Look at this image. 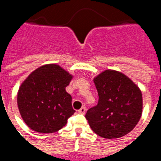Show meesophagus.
Masks as SVG:
<instances>
[{"mask_svg":"<svg viewBox=\"0 0 161 161\" xmlns=\"http://www.w3.org/2000/svg\"><path fill=\"white\" fill-rule=\"evenodd\" d=\"M85 112H86V108H85V107H82V108L78 110V113H79V114H83V115L85 114Z\"/></svg>","mask_w":161,"mask_h":161,"instance_id":"1","label":"esophagus"}]
</instances>
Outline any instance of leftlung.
<instances>
[{
	"instance_id": "1",
	"label": "left lung",
	"mask_w": 161,
	"mask_h": 161,
	"mask_svg": "<svg viewBox=\"0 0 161 161\" xmlns=\"http://www.w3.org/2000/svg\"><path fill=\"white\" fill-rule=\"evenodd\" d=\"M98 103L85 117L91 129L105 139H116L131 132L142 113V91L126 75L106 70L94 78Z\"/></svg>"
}]
</instances>
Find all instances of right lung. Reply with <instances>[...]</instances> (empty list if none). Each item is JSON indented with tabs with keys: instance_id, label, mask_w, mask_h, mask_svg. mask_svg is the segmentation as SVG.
I'll list each match as a JSON object with an SVG mask.
<instances>
[{
	"instance_id": "add662e5",
	"label": "right lung",
	"mask_w": 161,
	"mask_h": 161,
	"mask_svg": "<svg viewBox=\"0 0 161 161\" xmlns=\"http://www.w3.org/2000/svg\"><path fill=\"white\" fill-rule=\"evenodd\" d=\"M72 75L55 64L39 67L19 86L17 104L23 121L42 134L58 131L73 115L71 96L65 88Z\"/></svg>"
}]
</instances>
